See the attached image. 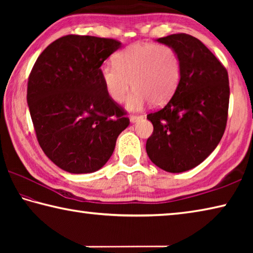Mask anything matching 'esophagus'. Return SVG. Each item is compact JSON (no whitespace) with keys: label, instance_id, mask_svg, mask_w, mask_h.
Returning <instances> with one entry per match:
<instances>
[{"label":"esophagus","instance_id":"esophagus-1","mask_svg":"<svg viewBox=\"0 0 253 253\" xmlns=\"http://www.w3.org/2000/svg\"><path fill=\"white\" fill-rule=\"evenodd\" d=\"M129 119H130L131 123H136V122H138L139 119H142V116H137V115H131Z\"/></svg>","mask_w":253,"mask_h":253}]
</instances>
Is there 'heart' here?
Returning a JSON list of instances; mask_svg holds the SVG:
<instances>
[{
    "mask_svg": "<svg viewBox=\"0 0 253 253\" xmlns=\"http://www.w3.org/2000/svg\"><path fill=\"white\" fill-rule=\"evenodd\" d=\"M100 78L107 95L115 102L127 98L129 110H138L149 101L154 107L169 102L182 78L177 51L169 44L134 43L115 55V63L100 67Z\"/></svg>",
    "mask_w": 253,
    "mask_h": 253,
    "instance_id": "1",
    "label": "heart"
}]
</instances>
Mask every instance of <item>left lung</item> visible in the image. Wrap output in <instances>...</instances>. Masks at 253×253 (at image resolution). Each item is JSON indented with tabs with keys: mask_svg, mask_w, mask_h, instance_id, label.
Returning <instances> with one entry per match:
<instances>
[{
	"mask_svg": "<svg viewBox=\"0 0 253 253\" xmlns=\"http://www.w3.org/2000/svg\"><path fill=\"white\" fill-rule=\"evenodd\" d=\"M157 42L177 51L182 78L168 105L147 115L154 130L146 142V152L160 169L181 173L201 164L224 134L229 77L215 55L190 34H170Z\"/></svg>",
	"mask_w": 253,
	"mask_h": 253,
	"instance_id": "8db88e82",
	"label": "left lung"
}]
</instances>
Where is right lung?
Returning <instances> with one entry per match:
<instances>
[{"label": "right lung", "mask_w": 253, "mask_h": 253, "mask_svg": "<svg viewBox=\"0 0 253 253\" xmlns=\"http://www.w3.org/2000/svg\"><path fill=\"white\" fill-rule=\"evenodd\" d=\"M121 45L114 39L69 34L46 46L29 76L27 100L38 142L66 172L101 169L129 125L100 78L101 65Z\"/></svg>", "instance_id": "1"}]
</instances>
